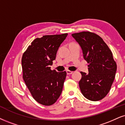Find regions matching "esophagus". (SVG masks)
I'll return each instance as SVG.
<instances>
[{
	"label": "esophagus",
	"instance_id": "34e87169",
	"mask_svg": "<svg viewBox=\"0 0 125 125\" xmlns=\"http://www.w3.org/2000/svg\"><path fill=\"white\" fill-rule=\"evenodd\" d=\"M67 75H70V74H72V73H73V72L72 71H70V70H67Z\"/></svg>",
	"mask_w": 125,
	"mask_h": 125
}]
</instances>
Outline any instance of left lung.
Returning a JSON list of instances; mask_svg holds the SVG:
<instances>
[{"instance_id": "left-lung-1", "label": "left lung", "mask_w": 125, "mask_h": 125, "mask_svg": "<svg viewBox=\"0 0 125 125\" xmlns=\"http://www.w3.org/2000/svg\"><path fill=\"white\" fill-rule=\"evenodd\" d=\"M89 63V73L81 72L82 93L91 101L103 99L110 92L116 72V64L108 46L97 35L90 32L72 34Z\"/></svg>"}]
</instances>
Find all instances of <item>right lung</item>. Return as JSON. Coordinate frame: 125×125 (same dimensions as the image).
Returning <instances> with one entry per match:
<instances>
[{"label":"right lung","mask_w":125,"mask_h":125,"mask_svg":"<svg viewBox=\"0 0 125 125\" xmlns=\"http://www.w3.org/2000/svg\"><path fill=\"white\" fill-rule=\"evenodd\" d=\"M68 33L36 38L23 54V79L33 98L43 105H51L62 92L67 72L51 70L61 44Z\"/></svg>","instance_id":"obj_1"}]
</instances>
